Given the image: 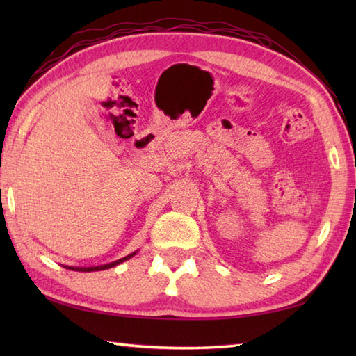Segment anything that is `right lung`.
<instances>
[{"label": "right lung", "mask_w": 356, "mask_h": 356, "mask_svg": "<svg viewBox=\"0 0 356 356\" xmlns=\"http://www.w3.org/2000/svg\"><path fill=\"white\" fill-rule=\"evenodd\" d=\"M136 252L130 254L124 257V259H119L116 261H111L108 264H102V266H92V268H74V266H64L65 269H72V270H78V272H93V270H104V269H108V268H113V266H118V264H120L122 261H127L128 259H131V257L134 255Z\"/></svg>", "instance_id": "add662e5"}]
</instances>
